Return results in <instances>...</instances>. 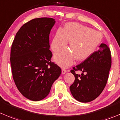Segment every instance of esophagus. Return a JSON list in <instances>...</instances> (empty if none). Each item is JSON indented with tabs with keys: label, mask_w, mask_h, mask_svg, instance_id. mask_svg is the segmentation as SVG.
I'll use <instances>...</instances> for the list:
<instances>
[{
	"label": "esophagus",
	"mask_w": 120,
	"mask_h": 120,
	"mask_svg": "<svg viewBox=\"0 0 120 120\" xmlns=\"http://www.w3.org/2000/svg\"><path fill=\"white\" fill-rule=\"evenodd\" d=\"M67 71L66 70L65 68H62V70H61V73H62L63 74H64L65 73H67Z\"/></svg>",
	"instance_id": "obj_1"
}]
</instances>
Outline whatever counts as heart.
<instances>
[{
	"label": "heart",
	"mask_w": 120,
	"mask_h": 120,
	"mask_svg": "<svg viewBox=\"0 0 120 120\" xmlns=\"http://www.w3.org/2000/svg\"><path fill=\"white\" fill-rule=\"evenodd\" d=\"M99 32L78 23L71 22L62 30H58L53 37L51 47L54 52L65 46L68 41L70 48H64L54 55L56 62L62 67H67L75 59L82 61L92 55L101 42Z\"/></svg>",
	"instance_id": "heart-1"
}]
</instances>
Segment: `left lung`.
Here are the masks:
<instances>
[{
  "mask_svg": "<svg viewBox=\"0 0 120 120\" xmlns=\"http://www.w3.org/2000/svg\"><path fill=\"white\" fill-rule=\"evenodd\" d=\"M111 66L110 48L101 43L98 50L70 71L75 77L70 87L73 97L82 103L91 101L98 97L106 86ZM75 71H81L82 73L76 74Z\"/></svg>",
  "mask_w": 120,
  "mask_h": 120,
  "instance_id": "obj_1",
  "label": "left lung"
}]
</instances>
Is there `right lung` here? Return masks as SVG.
<instances>
[{"instance_id": "1", "label": "right lung", "mask_w": 120, "mask_h": 120, "mask_svg": "<svg viewBox=\"0 0 120 120\" xmlns=\"http://www.w3.org/2000/svg\"><path fill=\"white\" fill-rule=\"evenodd\" d=\"M55 20L49 17L32 19L17 32L10 51L13 78L19 91L32 101L47 97L53 82L61 73L51 61L49 34Z\"/></svg>"}]
</instances>
